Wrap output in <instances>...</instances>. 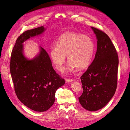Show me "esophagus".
Wrapping results in <instances>:
<instances>
[{
	"mask_svg": "<svg viewBox=\"0 0 130 130\" xmlns=\"http://www.w3.org/2000/svg\"><path fill=\"white\" fill-rule=\"evenodd\" d=\"M65 80H66V83H69V82L70 83V82H71L73 81V79H71V78H66Z\"/></svg>",
	"mask_w": 130,
	"mask_h": 130,
	"instance_id": "34e87169",
	"label": "esophagus"
}]
</instances>
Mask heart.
<instances>
[{
	"label": "heart",
	"mask_w": 130,
	"mask_h": 130,
	"mask_svg": "<svg viewBox=\"0 0 130 130\" xmlns=\"http://www.w3.org/2000/svg\"><path fill=\"white\" fill-rule=\"evenodd\" d=\"M50 55L56 68L61 71L66 61L70 62L68 70L74 72L77 69L87 68L91 64L94 51V44L92 38L75 31H69L59 37Z\"/></svg>",
	"instance_id": "b5f03b06"
}]
</instances>
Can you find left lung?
Returning a JSON list of instances; mask_svg holds the SVG:
<instances>
[{
    "label": "left lung",
    "instance_id": "1",
    "mask_svg": "<svg viewBox=\"0 0 130 130\" xmlns=\"http://www.w3.org/2000/svg\"><path fill=\"white\" fill-rule=\"evenodd\" d=\"M91 27L96 35L97 48L94 60L81 77L83 91L78 100L84 108L93 111L105 106L116 92L119 58L109 37Z\"/></svg>",
    "mask_w": 130,
    "mask_h": 130
}]
</instances>
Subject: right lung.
<instances>
[{"label": "right lung", "mask_w": 130, "mask_h": 130, "mask_svg": "<svg viewBox=\"0 0 130 130\" xmlns=\"http://www.w3.org/2000/svg\"><path fill=\"white\" fill-rule=\"evenodd\" d=\"M44 30L42 26L20 35L12 51L10 63L17 97L26 107L39 112L46 111L53 106L57 89L65 83L64 79L55 71L51 58L43 48L31 60L26 59L22 53V44Z\"/></svg>", "instance_id": "right-lung-1"}]
</instances>
